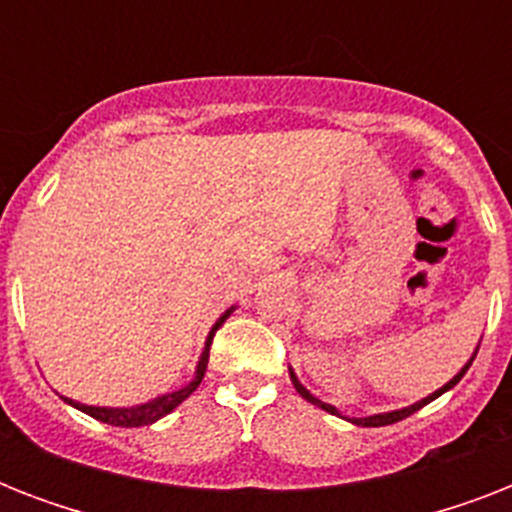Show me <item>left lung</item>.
I'll return each mask as SVG.
<instances>
[{
    "label": "left lung",
    "mask_w": 512,
    "mask_h": 512,
    "mask_svg": "<svg viewBox=\"0 0 512 512\" xmlns=\"http://www.w3.org/2000/svg\"><path fill=\"white\" fill-rule=\"evenodd\" d=\"M476 353H478V348L473 350V356H470L468 364L462 366L460 372L454 374L452 380L446 382V385H441V388H438V390H433V393H430V396L420 398V401H414L412 406H404V409H393V412L372 414V417H350V422H353V425H364V428H380V425H393V422L404 420V417H409V414H414V412H417V409H422V406H425V404H430V401H436L438 396H444L446 390H452L454 385H457V382L462 380V374H465V372H468V369H470V364H473V358H476ZM289 380H292V385H295V390H297V393H300V396L305 398V401H311L313 406H319V409H324V412L337 414V417H342V414L337 412L335 406H332V404H324V401H321V398L313 396L311 390L305 388L303 382L297 380V374H295V369H292V366H289Z\"/></svg>",
    "instance_id": "obj_1"
}]
</instances>
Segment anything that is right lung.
Wrapping results in <instances>:
<instances>
[{"mask_svg":"<svg viewBox=\"0 0 512 512\" xmlns=\"http://www.w3.org/2000/svg\"><path fill=\"white\" fill-rule=\"evenodd\" d=\"M233 311H236V305L228 308V311H225L215 324H212L207 342H204V350H201V356H199V364H196V372H193V380L188 382V385H183V388L172 390V393H162V396L151 398V401H146V404H135V406H90V404H79V401L66 396H63V401L74 406V409H79V412L90 414V417H95V420L106 422V425H116V428H140V425H151V422L162 420L164 414H170L172 409H177V406L183 404L185 398L191 396L193 390L199 388V382L204 380V372H207L212 337H215L217 329L223 327L225 319H228Z\"/></svg>","mask_w":512,"mask_h":512,"instance_id":"1","label":"right lung"}]
</instances>
